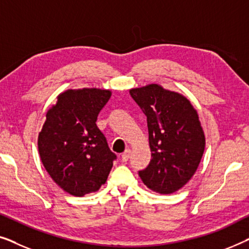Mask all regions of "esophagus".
I'll use <instances>...</instances> for the list:
<instances>
[{
	"mask_svg": "<svg viewBox=\"0 0 249 249\" xmlns=\"http://www.w3.org/2000/svg\"><path fill=\"white\" fill-rule=\"evenodd\" d=\"M130 154H131V151L130 149H125V151L124 152V154L121 155V160H122V162H127L128 160H129V158H130Z\"/></svg>",
	"mask_w": 249,
	"mask_h": 249,
	"instance_id": "esophagus-1",
	"label": "esophagus"
}]
</instances>
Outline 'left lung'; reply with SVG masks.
<instances>
[{
  "mask_svg": "<svg viewBox=\"0 0 249 249\" xmlns=\"http://www.w3.org/2000/svg\"><path fill=\"white\" fill-rule=\"evenodd\" d=\"M147 117L152 159L139 171L153 192L172 194L195 175L205 149V136L197 111L183 95L151 84L129 90Z\"/></svg>",
  "mask_w": 249,
  "mask_h": 249,
  "instance_id": "left-lung-1",
  "label": "left lung"
}]
</instances>
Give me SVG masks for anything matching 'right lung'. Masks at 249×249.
Here are the masks:
<instances>
[{"label": "right lung", "mask_w": 249, "mask_h": 249, "mask_svg": "<svg viewBox=\"0 0 249 249\" xmlns=\"http://www.w3.org/2000/svg\"><path fill=\"white\" fill-rule=\"evenodd\" d=\"M111 94L100 88L68 89L46 113L38 135L40 160L53 181L72 196L97 192L117 159L96 125Z\"/></svg>", "instance_id": "add662e5"}]
</instances>
